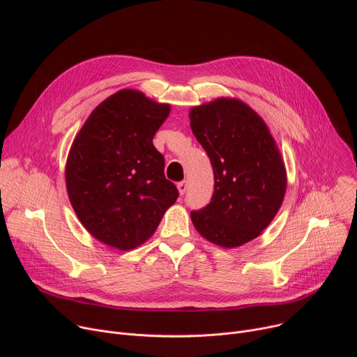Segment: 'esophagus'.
<instances>
[{
  "label": "esophagus",
  "instance_id": "esophagus-1",
  "mask_svg": "<svg viewBox=\"0 0 357 357\" xmlns=\"http://www.w3.org/2000/svg\"><path fill=\"white\" fill-rule=\"evenodd\" d=\"M178 189H179V193L183 195V193L186 192V189H188V182H186V181L178 182Z\"/></svg>",
  "mask_w": 357,
  "mask_h": 357
}]
</instances>
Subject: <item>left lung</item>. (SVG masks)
Wrapping results in <instances>:
<instances>
[{
	"label": "left lung",
	"instance_id": "8db88e82",
	"mask_svg": "<svg viewBox=\"0 0 357 357\" xmlns=\"http://www.w3.org/2000/svg\"><path fill=\"white\" fill-rule=\"evenodd\" d=\"M190 128L206 151L215 192L205 208L190 212L196 230L222 247L256 238L277 215L287 175L261 117L243 101L218 98L193 107Z\"/></svg>",
	"mask_w": 357,
	"mask_h": 357
}]
</instances>
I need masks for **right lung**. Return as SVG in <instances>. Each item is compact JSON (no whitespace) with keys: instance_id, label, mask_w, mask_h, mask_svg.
<instances>
[{"instance_id":"obj_1","label":"right lung","mask_w":357,"mask_h":357,"mask_svg":"<svg viewBox=\"0 0 357 357\" xmlns=\"http://www.w3.org/2000/svg\"><path fill=\"white\" fill-rule=\"evenodd\" d=\"M168 114V105L120 90L93 110L73 141L68 195L82 225L107 245L130 250L148 240L179 196L152 144Z\"/></svg>"}]
</instances>
